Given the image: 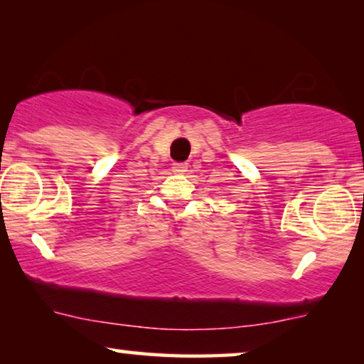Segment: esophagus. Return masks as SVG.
Here are the masks:
<instances>
[{"label":"esophagus","instance_id":"esophagus-1","mask_svg":"<svg viewBox=\"0 0 364 364\" xmlns=\"http://www.w3.org/2000/svg\"><path fill=\"white\" fill-rule=\"evenodd\" d=\"M187 168H188V166H187L186 162H176L172 166V171L176 172V173H186Z\"/></svg>","mask_w":364,"mask_h":364}]
</instances>
